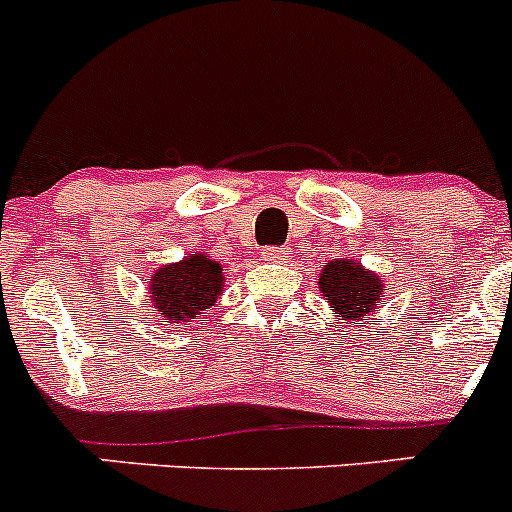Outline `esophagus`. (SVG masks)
Instances as JSON below:
<instances>
[{
    "label": "esophagus",
    "mask_w": 512,
    "mask_h": 512,
    "mask_svg": "<svg viewBox=\"0 0 512 512\" xmlns=\"http://www.w3.org/2000/svg\"><path fill=\"white\" fill-rule=\"evenodd\" d=\"M284 256H286V253L281 251V248H276V246L261 248V261H269V264H274V261H281Z\"/></svg>",
    "instance_id": "esophagus-1"
}]
</instances>
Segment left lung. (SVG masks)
<instances>
[{
	"label": "left lung",
	"instance_id": "obj_1",
	"mask_svg": "<svg viewBox=\"0 0 512 512\" xmlns=\"http://www.w3.org/2000/svg\"><path fill=\"white\" fill-rule=\"evenodd\" d=\"M316 286L334 314V324L344 326H359L364 319L377 314L387 291L382 276L354 261L352 256L329 261L321 269Z\"/></svg>",
	"mask_w": 512,
	"mask_h": 512
}]
</instances>
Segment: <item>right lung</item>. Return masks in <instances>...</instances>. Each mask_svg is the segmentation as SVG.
<instances>
[{
    "instance_id": "1",
    "label": "right lung",
    "mask_w": 512,
    "mask_h": 512,
    "mask_svg": "<svg viewBox=\"0 0 512 512\" xmlns=\"http://www.w3.org/2000/svg\"><path fill=\"white\" fill-rule=\"evenodd\" d=\"M226 274L206 251H191L175 264H163L148 279V304L168 324H188L206 314L223 294Z\"/></svg>"
}]
</instances>
